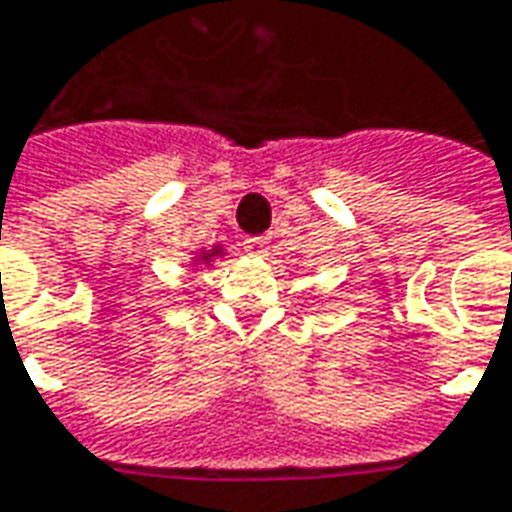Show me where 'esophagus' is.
I'll return each mask as SVG.
<instances>
[{
    "mask_svg": "<svg viewBox=\"0 0 512 512\" xmlns=\"http://www.w3.org/2000/svg\"><path fill=\"white\" fill-rule=\"evenodd\" d=\"M245 250H248L250 256H267V250H270V236H248V239H245Z\"/></svg>",
    "mask_w": 512,
    "mask_h": 512,
    "instance_id": "obj_1",
    "label": "esophagus"
}]
</instances>
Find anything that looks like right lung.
<instances>
[{
	"label": "right lung",
	"mask_w": 512,
	"mask_h": 512,
	"mask_svg": "<svg viewBox=\"0 0 512 512\" xmlns=\"http://www.w3.org/2000/svg\"><path fill=\"white\" fill-rule=\"evenodd\" d=\"M211 256H220V248H214L211 253H200V259H197V262H211Z\"/></svg>",
	"instance_id": "1"
}]
</instances>
